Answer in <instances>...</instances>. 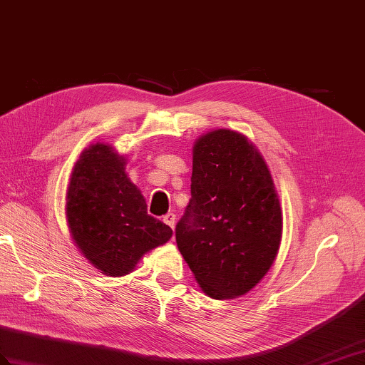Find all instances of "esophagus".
Instances as JSON below:
<instances>
[{
	"label": "esophagus",
	"instance_id": "34e87169",
	"mask_svg": "<svg viewBox=\"0 0 365 365\" xmlns=\"http://www.w3.org/2000/svg\"><path fill=\"white\" fill-rule=\"evenodd\" d=\"M163 222L166 223L168 227H171V228L174 230V227H175V214H173V212H168L166 216H163Z\"/></svg>",
	"mask_w": 365,
	"mask_h": 365
}]
</instances>
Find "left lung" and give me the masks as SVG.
<instances>
[{"mask_svg": "<svg viewBox=\"0 0 365 365\" xmlns=\"http://www.w3.org/2000/svg\"><path fill=\"white\" fill-rule=\"evenodd\" d=\"M175 239L202 292L219 301L244 296L272 268L282 208L267 162L248 137L214 129L195 140L191 200Z\"/></svg>", "mask_w": 365, "mask_h": 365, "instance_id": "obj_1", "label": "left lung"}]
</instances>
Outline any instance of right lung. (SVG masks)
<instances>
[{"label": "right lung", "mask_w": 365, "mask_h": 365, "mask_svg": "<svg viewBox=\"0 0 365 365\" xmlns=\"http://www.w3.org/2000/svg\"><path fill=\"white\" fill-rule=\"evenodd\" d=\"M66 222L73 244L100 273L126 276L173 230L149 216L142 191L126 174V157L109 143L86 148L72 168Z\"/></svg>", "instance_id": "obj_1"}]
</instances>
